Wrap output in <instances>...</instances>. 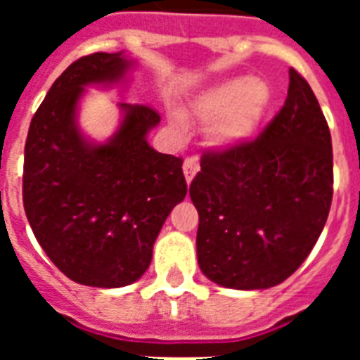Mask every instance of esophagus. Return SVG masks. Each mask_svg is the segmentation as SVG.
Returning a JSON list of instances; mask_svg holds the SVG:
<instances>
[{
	"label": "esophagus",
	"instance_id": "1",
	"mask_svg": "<svg viewBox=\"0 0 360 360\" xmlns=\"http://www.w3.org/2000/svg\"><path fill=\"white\" fill-rule=\"evenodd\" d=\"M198 172H200V162H198V158H186L185 162H183V174H185V179L188 185H191L192 179L196 177Z\"/></svg>",
	"mask_w": 360,
	"mask_h": 360
}]
</instances>
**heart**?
I'll return each instance as SVG.
<instances>
[{"label": "heart", "instance_id": "1", "mask_svg": "<svg viewBox=\"0 0 360 360\" xmlns=\"http://www.w3.org/2000/svg\"><path fill=\"white\" fill-rule=\"evenodd\" d=\"M273 103V91L262 78H230L207 87L188 104L194 117L209 124V140L217 147H236L256 134ZM174 127H183L177 112L169 114Z\"/></svg>", "mask_w": 360, "mask_h": 360}]
</instances>
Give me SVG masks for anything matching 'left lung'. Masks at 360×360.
<instances>
[{"instance_id":"obj_1","label":"left lung","mask_w":360,"mask_h":360,"mask_svg":"<svg viewBox=\"0 0 360 360\" xmlns=\"http://www.w3.org/2000/svg\"><path fill=\"white\" fill-rule=\"evenodd\" d=\"M191 185L198 265L230 290H267L301 267L333 202V143L312 87L290 69L288 97L254 141L205 153Z\"/></svg>"}]
</instances>
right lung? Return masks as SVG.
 Wrapping results in <instances>:
<instances>
[{"label":"right lung","instance_id":"add662e5","mask_svg":"<svg viewBox=\"0 0 360 360\" xmlns=\"http://www.w3.org/2000/svg\"><path fill=\"white\" fill-rule=\"evenodd\" d=\"M136 61L97 52L70 65L30 124L24 209L39 245L70 280L123 288L146 273L164 220L186 196L183 160L155 151L147 134L160 115L120 103V127L95 141L78 124L86 87L123 84Z\"/></svg>","mask_w":360,"mask_h":360}]
</instances>
